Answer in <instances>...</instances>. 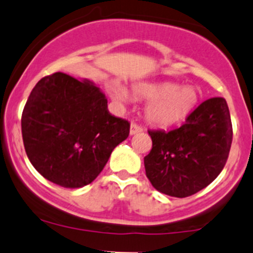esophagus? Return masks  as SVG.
<instances>
[{"mask_svg":"<svg viewBox=\"0 0 253 253\" xmlns=\"http://www.w3.org/2000/svg\"><path fill=\"white\" fill-rule=\"evenodd\" d=\"M143 131V127H140L139 125L137 124H131V127H129V134L133 135L135 133H139V132Z\"/></svg>","mask_w":253,"mask_h":253,"instance_id":"1","label":"esophagus"}]
</instances>
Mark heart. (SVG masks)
Returning a JSON list of instances; mask_svg holds the SVG:
<instances>
[{"mask_svg":"<svg viewBox=\"0 0 253 253\" xmlns=\"http://www.w3.org/2000/svg\"><path fill=\"white\" fill-rule=\"evenodd\" d=\"M135 97L149 100L145 108L148 121L156 126H171L182 121L198 104V89L194 86H182L173 82H138L132 87ZM113 99L120 104L129 100L128 92L118 81L109 84Z\"/></svg>","mask_w":253,"mask_h":253,"instance_id":"b5f03b06","label":"heart"}]
</instances>
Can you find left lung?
<instances>
[{
	"label": "left lung",
	"mask_w": 253,
	"mask_h": 253,
	"mask_svg": "<svg viewBox=\"0 0 253 253\" xmlns=\"http://www.w3.org/2000/svg\"><path fill=\"white\" fill-rule=\"evenodd\" d=\"M153 148L144 158L145 173L156 190L187 198L213 182L224 167L233 140L224 98H210L179 128L148 131Z\"/></svg>",
	"instance_id": "8db88e82"
}]
</instances>
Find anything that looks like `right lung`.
<instances>
[{
	"label": "right lung",
	"mask_w": 253,
	"mask_h": 253,
	"mask_svg": "<svg viewBox=\"0 0 253 253\" xmlns=\"http://www.w3.org/2000/svg\"><path fill=\"white\" fill-rule=\"evenodd\" d=\"M26 155L40 174L64 188H82L103 171L129 134V122L108 110L89 80L63 73L41 79L21 115Z\"/></svg>",
	"instance_id": "1"
}]
</instances>
